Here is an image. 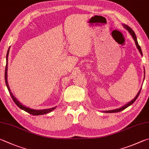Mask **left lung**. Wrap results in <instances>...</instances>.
I'll use <instances>...</instances> for the list:
<instances>
[{
  "label": "left lung",
  "mask_w": 149,
  "mask_h": 149,
  "mask_svg": "<svg viewBox=\"0 0 149 149\" xmlns=\"http://www.w3.org/2000/svg\"><path fill=\"white\" fill-rule=\"evenodd\" d=\"M123 27L126 29H127V31H129V33H130V35H131L132 36L133 38H134V40L135 41V44H136V46L137 49H139V51L140 52V54H141V56H143V54H142V51H141V47L139 45V44H138V42H137V37H136V35H135V34L134 33V31L132 30V29L131 27H130L129 26H127V25H125V24H123ZM145 70H144V73H145ZM144 79H145V77H144ZM141 89L139 90V92L137 93V94L136 95V96H135V97L134 99V100H132L131 101H130L129 103H127V104H126V105H124L123 107H122L119 108V109H114V110H111V111H104V113H117V112H120L124 110L125 109H126L127 107H128L129 106H130L131 105H132L133 103H134L135 102V101L137 100V98L138 97V96H139V93L141 92Z\"/></svg>",
  "instance_id": "1"
}]
</instances>
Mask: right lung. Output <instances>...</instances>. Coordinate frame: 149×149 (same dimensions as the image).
Instances as JSON below:
<instances>
[{
    "label": "right lung",
    "mask_w": 149,
    "mask_h": 149,
    "mask_svg": "<svg viewBox=\"0 0 149 149\" xmlns=\"http://www.w3.org/2000/svg\"><path fill=\"white\" fill-rule=\"evenodd\" d=\"M9 49L10 48H8V50L7 52V54H6V68H5V74H4V77H5V82H6V85L7 86L8 90L9 91V93H10V95H11V97L12 98L13 101H14V102L16 104V105L18 107L20 108L21 109H22V110L25 111L27 112V113H29L31 114H33V115H42V114H45L47 113H49L52 112V111H54L55 109L56 108V107H55L53 108H51V109H42V110H35V109H30L29 107H27L24 106L23 105H22V103H21L19 101H18L16 98L14 97V95L12 94V93L11 92V90H10V88H9V86L8 84V80H7V70H8V54H9Z\"/></svg>",
    "instance_id": "1"
}]
</instances>
